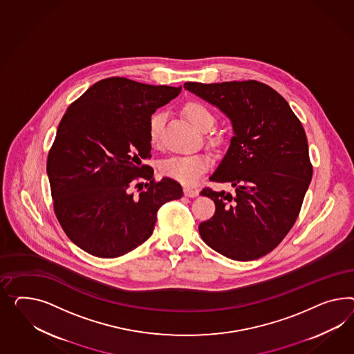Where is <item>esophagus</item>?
Returning a JSON list of instances; mask_svg holds the SVG:
<instances>
[{"mask_svg":"<svg viewBox=\"0 0 354 354\" xmlns=\"http://www.w3.org/2000/svg\"><path fill=\"white\" fill-rule=\"evenodd\" d=\"M184 194H185L187 197H196V196L198 194V191H197V189H193L191 187H184Z\"/></svg>","mask_w":354,"mask_h":354,"instance_id":"34e87169","label":"esophagus"}]
</instances>
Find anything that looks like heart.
Here are the masks:
<instances>
[{
    "mask_svg": "<svg viewBox=\"0 0 354 354\" xmlns=\"http://www.w3.org/2000/svg\"><path fill=\"white\" fill-rule=\"evenodd\" d=\"M183 113L187 120L198 130H207L214 124V115L210 109L200 102H188L183 106ZM162 113H156L149 121V142L152 147H160L162 131ZM211 143H219L221 135L209 136ZM211 158L206 153L178 154L166 158L161 163V172L165 176L176 182L192 185L201 179L202 175L210 169Z\"/></svg>",
    "mask_w": 354,
    "mask_h": 354,
    "instance_id": "1",
    "label": "heart"
}]
</instances>
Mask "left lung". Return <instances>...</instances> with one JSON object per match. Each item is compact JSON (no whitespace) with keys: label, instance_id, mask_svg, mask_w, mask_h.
<instances>
[{"label":"left lung","instance_id":"8db88e82","mask_svg":"<svg viewBox=\"0 0 354 354\" xmlns=\"http://www.w3.org/2000/svg\"><path fill=\"white\" fill-rule=\"evenodd\" d=\"M184 88L230 117L234 136L203 188L215 214L198 227L202 239L233 260H255L276 249L295 224L313 167L303 124L276 90L255 80L185 82Z\"/></svg>","mask_w":354,"mask_h":354}]
</instances>
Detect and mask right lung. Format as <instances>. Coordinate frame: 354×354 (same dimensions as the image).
Here are the masks:
<instances>
[{
  "label": "right lung",
  "mask_w": 354,
  "mask_h": 354,
  "mask_svg": "<svg viewBox=\"0 0 354 354\" xmlns=\"http://www.w3.org/2000/svg\"><path fill=\"white\" fill-rule=\"evenodd\" d=\"M180 91L109 77L69 105L46 171L54 212L80 249L97 258L122 257L152 236L163 203L182 197L179 183L154 182L152 167L142 165L152 157L151 115Z\"/></svg>",
  "instance_id": "add662e5"
}]
</instances>
